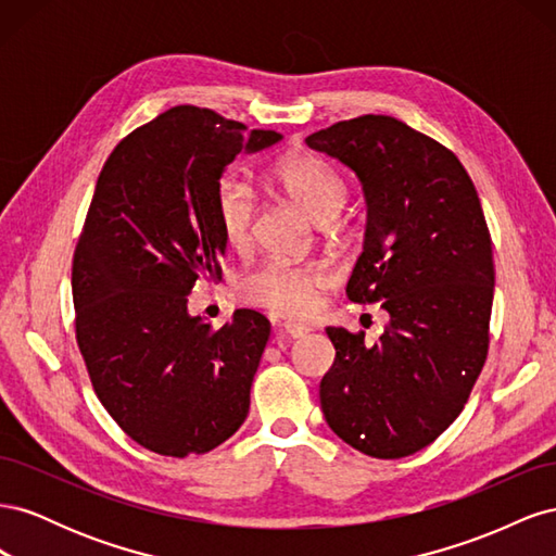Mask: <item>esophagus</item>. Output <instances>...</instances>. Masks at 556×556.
I'll list each match as a JSON object with an SVG mask.
<instances>
[{"instance_id":"1","label":"esophagus","mask_w":556,"mask_h":556,"mask_svg":"<svg viewBox=\"0 0 556 556\" xmlns=\"http://www.w3.org/2000/svg\"><path fill=\"white\" fill-rule=\"evenodd\" d=\"M282 331H285V336H290V339H301V336H306L311 331V327L294 323V319H288V323L282 325Z\"/></svg>"}]
</instances>
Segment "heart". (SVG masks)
Masks as SVG:
<instances>
[{
	"instance_id": "obj_1",
	"label": "heart",
	"mask_w": 556,
	"mask_h": 556,
	"mask_svg": "<svg viewBox=\"0 0 556 556\" xmlns=\"http://www.w3.org/2000/svg\"><path fill=\"white\" fill-rule=\"evenodd\" d=\"M271 180L317 225L333 220L345 201V182L331 166L315 155L280 160ZM215 215L229 245L243 248L255 223V192L241 176H225L215 188ZM329 282L325 264L264 262L241 278L239 292L245 301L285 315H304L313 308L317 290Z\"/></svg>"
}]
</instances>
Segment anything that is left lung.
Instances as JSON below:
<instances>
[{"instance_id":"1","label":"left lung","mask_w":556,"mask_h":556,"mask_svg":"<svg viewBox=\"0 0 556 556\" xmlns=\"http://www.w3.org/2000/svg\"><path fill=\"white\" fill-rule=\"evenodd\" d=\"M306 143L362 185L364 250L345 292L390 315L374 345L327 327L336 359L319 406L368 457H408L457 419L486 359L494 260L476 185L447 148L392 115L336 123Z\"/></svg>"}]
</instances>
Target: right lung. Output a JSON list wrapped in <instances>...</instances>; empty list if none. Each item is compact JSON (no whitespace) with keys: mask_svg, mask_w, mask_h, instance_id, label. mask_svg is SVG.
I'll return each mask as SVG.
<instances>
[{"mask_svg":"<svg viewBox=\"0 0 556 556\" xmlns=\"http://www.w3.org/2000/svg\"><path fill=\"white\" fill-rule=\"evenodd\" d=\"M280 139L176 106L117 143L97 178L72 271L76 339L102 406L164 457L204 454L248 417L271 325L239 308L213 329L188 296L199 278L220 276L225 169Z\"/></svg>","mask_w":556,"mask_h":556,"instance_id":"right-lung-1","label":"right lung"}]
</instances>
